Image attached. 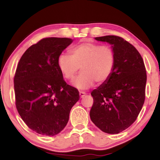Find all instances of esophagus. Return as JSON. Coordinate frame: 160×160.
<instances>
[{
	"label": "esophagus",
	"mask_w": 160,
	"mask_h": 160,
	"mask_svg": "<svg viewBox=\"0 0 160 160\" xmlns=\"http://www.w3.org/2000/svg\"><path fill=\"white\" fill-rule=\"evenodd\" d=\"M79 96H80L81 98H83L84 97H85V96H86V93H85L84 92H80Z\"/></svg>",
	"instance_id": "34e87169"
}]
</instances>
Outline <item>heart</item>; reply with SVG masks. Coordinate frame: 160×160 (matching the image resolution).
Here are the masks:
<instances>
[{
    "mask_svg": "<svg viewBox=\"0 0 160 160\" xmlns=\"http://www.w3.org/2000/svg\"><path fill=\"white\" fill-rule=\"evenodd\" d=\"M70 56L61 54L58 66L65 78L72 80L80 68L81 73L73 81V86L80 90L90 88L97 82H106L113 73L116 64L113 50L107 46L84 42L71 48Z\"/></svg>",
    "mask_w": 160,
    "mask_h": 160,
    "instance_id": "1",
    "label": "heart"
}]
</instances>
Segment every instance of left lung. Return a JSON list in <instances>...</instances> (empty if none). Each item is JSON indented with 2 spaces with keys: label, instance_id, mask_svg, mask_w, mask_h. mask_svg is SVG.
Listing matches in <instances>:
<instances>
[{
  "label": "left lung",
  "instance_id": "obj_1",
  "mask_svg": "<svg viewBox=\"0 0 160 160\" xmlns=\"http://www.w3.org/2000/svg\"><path fill=\"white\" fill-rule=\"evenodd\" d=\"M95 39L111 45L116 64L111 77L92 92L94 102L89 115L102 132L117 134L136 120L143 106L145 65L138 51L121 37L106 36Z\"/></svg>",
  "mask_w": 160,
  "mask_h": 160
}]
</instances>
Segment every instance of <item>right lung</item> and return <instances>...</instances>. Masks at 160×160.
<instances>
[{
  "label": "right lung",
  "mask_w": 160,
  "mask_h": 160,
  "mask_svg": "<svg viewBox=\"0 0 160 160\" xmlns=\"http://www.w3.org/2000/svg\"><path fill=\"white\" fill-rule=\"evenodd\" d=\"M73 42L68 38H46L26 50L19 60L14 84L16 107L32 130L53 136L68 122L79 93L67 84L58 58Z\"/></svg>",
  "instance_id": "1"
}]
</instances>
